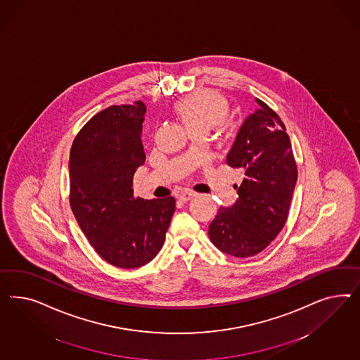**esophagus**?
Masks as SVG:
<instances>
[{
    "mask_svg": "<svg viewBox=\"0 0 360 360\" xmlns=\"http://www.w3.org/2000/svg\"><path fill=\"white\" fill-rule=\"evenodd\" d=\"M195 195V193H193V191H185V193H182V194L179 195V200L186 203V202H188L190 199H193Z\"/></svg>",
    "mask_w": 360,
    "mask_h": 360,
    "instance_id": "34e87169",
    "label": "esophagus"
}]
</instances>
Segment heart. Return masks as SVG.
Instances as JSON below:
<instances>
[{"label": "heart", "instance_id": "obj_1", "mask_svg": "<svg viewBox=\"0 0 360 360\" xmlns=\"http://www.w3.org/2000/svg\"><path fill=\"white\" fill-rule=\"evenodd\" d=\"M174 109L190 133H207L229 117V100L218 92L203 89L179 100Z\"/></svg>", "mask_w": 360, "mask_h": 360}]
</instances>
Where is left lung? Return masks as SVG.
I'll return each instance as SVG.
<instances>
[{"label": "left lung", "instance_id": "1", "mask_svg": "<svg viewBox=\"0 0 360 360\" xmlns=\"http://www.w3.org/2000/svg\"><path fill=\"white\" fill-rule=\"evenodd\" d=\"M259 109L241 125L227 165L243 169L239 198L219 208L208 236L220 251L251 257L264 251L283 229L297 182L292 143L280 116L256 98Z\"/></svg>", "mask_w": 360, "mask_h": 360}]
</instances>
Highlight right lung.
<instances>
[{"instance_id":"1","label":"right lung","mask_w":360,"mask_h":360,"mask_svg":"<svg viewBox=\"0 0 360 360\" xmlns=\"http://www.w3.org/2000/svg\"><path fill=\"white\" fill-rule=\"evenodd\" d=\"M142 101L112 105L77 133L70 150V206L94 250L119 268H140L164 245L173 196L133 195V175L145 162Z\"/></svg>"}]
</instances>
